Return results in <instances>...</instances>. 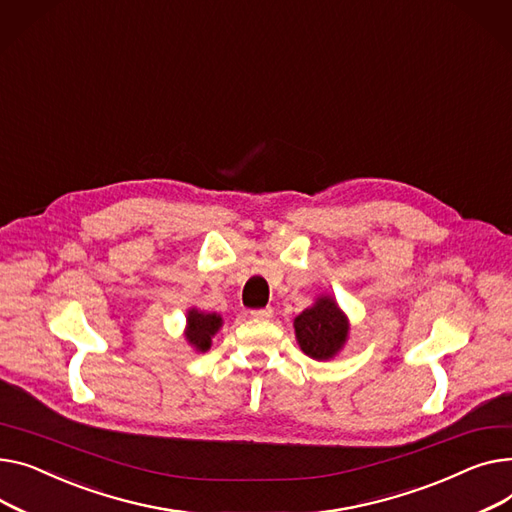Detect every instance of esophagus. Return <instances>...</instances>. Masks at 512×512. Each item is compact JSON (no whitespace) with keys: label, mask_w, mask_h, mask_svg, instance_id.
<instances>
[{"label":"esophagus","mask_w":512,"mask_h":512,"mask_svg":"<svg viewBox=\"0 0 512 512\" xmlns=\"http://www.w3.org/2000/svg\"><path fill=\"white\" fill-rule=\"evenodd\" d=\"M250 316H252V318H256V320H268V318H273V310H270V308L252 310V312H250Z\"/></svg>","instance_id":"34e87169"}]
</instances>
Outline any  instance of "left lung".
<instances>
[{
    "instance_id": "8db88e82",
    "label": "left lung",
    "mask_w": 512,
    "mask_h": 512,
    "mask_svg": "<svg viewBox=\"0 0 512 512\" xmlns=\"http://www.w3.org/2000/svg\"><path fill=\"white\" fill-rule=\"evenodd\" d=\"M302 351L314 359L333 357L347 339V320L333 297H320L318 302L299 314L293 322Z\"/></svg>"
}]
</instances>
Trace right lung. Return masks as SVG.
<instances>
[{
    "label": "right lung",
    "mask_w": 512,
    "mask_h": 512,
    "mask_svg": "<svg viewBox=\"0 0 512 512\" xmlns=\"http://www.w3.org/2000/svg\"><path fill=\"white\" fill-rule=\"evenodd\" d=\"M219 326H221V316L192 310L188 314V333H186V339L196 349L206 351L210 347V337L217 333Z\"/></svg>",
    "instance_id": "add662e5"
}]
</instances>
